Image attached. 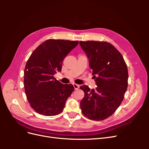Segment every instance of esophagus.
<instances>
[{"label": "esophagus", "mask_w": 149, "mask_h": 149, "mask_svg": "<svg viewBox=\"0 0 149 149\" xmlns=\"http://www.w3.org/2000/svg\"><path fill=\"white\" fill-rule=\"evenodd\" d=\"M73 86H74V89L76 90V89H78L79 88V85L76 84H73Z\"/></svg>", "instance_id": "1"}]
</instances>
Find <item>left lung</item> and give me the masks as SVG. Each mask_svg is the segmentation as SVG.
Returning a JSON list of instances; mask_svg holds the SVG:
<instances>
[{
    "instance_id": "left-lung-1",
    "label": "left lung",
    "mask_w": 149,
    "mask_h": 149,
    "mask_svg": "<svg viewBox=\"0 0 149 149\" xmlns=\"http://www.w3.org/2000/svg\"><path fill=\"white\" fill-rule=\"evenodd\" d=\"M89 59L97 87L83 85L84 97L80 102L83 115L89 119L109 118L124 100L128 85L127 66L120 53L106 42H79Z\"/></svg>"
}]
</instances>
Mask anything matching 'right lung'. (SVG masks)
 Listing matches in <instances>:
<instances>
[{
    "label": "right lung",
    "instance_id": "1",
    "mask_svg": "<svg viewBox=\"0 0 149 149\" xmlns=\"http://www.w3.org/2000/svg\"><path fill=\"white\" fill-rule=\"evenodd\" d=\"M78 41L49 39L31 53L24 70V88L30 106L37 113L52 116L63 111L74 91L72 84H63L54 77L61 71L62 62Z\"/></svg>",
    "mask_w": 149,
    "mask_h": 149
}]
</instances>
